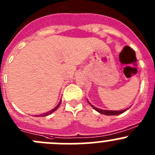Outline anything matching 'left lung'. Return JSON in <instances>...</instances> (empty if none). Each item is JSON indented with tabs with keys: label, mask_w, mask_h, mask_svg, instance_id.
I'll use <instances>...</instances> for the list:
<instances>
[{
	"label": "left lung",
	"mask_w": 155,
	"mask_h": 155,
	"mask_svg": "<svg viewBox=\"0 0 155 155\" xmlns=\"http://www.w3.org/2000/svg\"><path fill=\"white\" fill-rule=\"evenodd\" d=\"M87 102H88V104H90L91 106L92 107L94 108V109H95L96 111H97L98 112H100L101 114H104V115H120V114L123 113V112H126L127 110L129 108H127V109H123V110H119V111H112V110H105V109H98V108L94 107L93 105H91V104L89 103V101H87Z\"/></svg>",
	"instance_id": "8db88e82"
}]
</instances>
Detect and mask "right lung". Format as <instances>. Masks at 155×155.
<instances>
[{
  "mask_svg": "<svg viewBox=\"0 0 155 155\" xmlns=\"http://www.w3.org/2000/svg\"><path fill=\"white\" fill-rule=\"evenodd\" d=\"M61 101H60V102H59V104H58V106L56 107H54V109H51V111H49V112H46V113H43V114H41V115H35L36 117H44V116H47V115H50V114H51L52 113V112H54V111L56 110V109H58V108L59 107V106H60V104H61Z\"/></svg>",
  "mask_w": 155,
  "mask_h": 155,
  "instance_id": "obj_1",
  "label": "right lung"
}]
</instances>
